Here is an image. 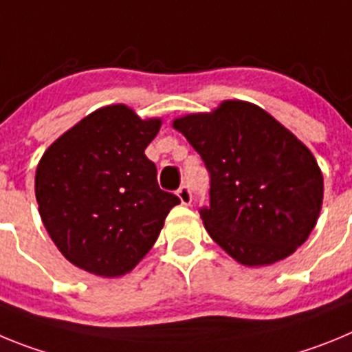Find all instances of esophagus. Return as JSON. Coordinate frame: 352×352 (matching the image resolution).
<instances>
[{
  "instance_id": "34e87169",
  "label": "esophagus",
  "mask_w": 352,
  "mask_h": 352,
  "mask_svg": "<svg viewBox=\"0 0 352 352\" xmlns=\"http://www.w3.org/2000/svg\"><path fill=\"white\" fill-rule=\"evenodd\" d=\"M176 194H178L179 201H182V204H185V206H188V204L192 203V192H190V188H188V186H185V185L179 186Z\"/></svg>"
}]
</instances>
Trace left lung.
I'll use <instances>...</instances> for the list:
<instances>
[{"mask_svg":"<svg viewBox=\"0 0 352 352\" xmlns=\"http://www.w3.org/2000/svg\"><path fill=\"white\" fill-rule=\"evenodd\" d=\"M173 126L210 170L208 234L243 266H268L296 252L316 227L324 183L316 157L259 105L223 100Z\"/></svg>","mask_w":352,"mask_h":352,"instance_id":"8db88e82","label":"left lung"}]
</instances>
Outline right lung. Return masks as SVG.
<instances>
[{
	"mask_svg": "<svg viewBox=\"0 0 352 352\" xmlns=\"http://www.w3.org/2000/svg\"><path fill=\"white\" fill-rule=\"evenodd\" d=\"M160 118L125 104L96 109L40 158L35 195L43 227L74 266L96 276L126 275L151 250L179 199L160 190L144 155Z\"/></svg>",
	"mask_w": 352,
	"mask_h": 352,
	"instance_id": "right-lung-1",
	"label": "right lung"
}]
</instances>
